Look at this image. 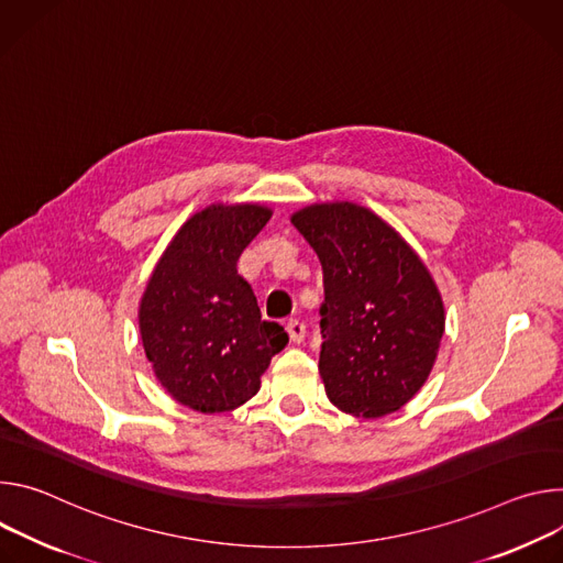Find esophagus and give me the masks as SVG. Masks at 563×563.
I'll return each mask as SVG.
<instances>
[{
    "mask_svg": "<svg viewBox=\"0 0 563 563\" xmlns=\"http://www.w3.org/2000/svg\"><path fill=\"white\" fill-rule=\"evenodd\" d=\"M286 333H288V338H290L292 344H299V342L303 340V335H306V327H303V322H299V320H290V322L286 324Z\"/></svg>",
    "mask_w": 563,
    "mask_h": 563,
    "instance_id": "esophagus-1",
    "label": "esophagus"
}]
</instances>
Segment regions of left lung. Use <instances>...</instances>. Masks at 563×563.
Instances as JSON below:
<instances>
[{
    "instance_id": "8db88e82",
    "label": "left lung",
    "mask_w": 563,
    "mask_h": 563,
    "mask_svg": "<svg viewBox=\"0 0 563 563\" xmlns=\"http://www.w3.org/2000/svg\"><path fill=\"white\" fill-rule=\"evenodd\" d=\"M324 271L320 376L344 413L380 418L427 383L445 333V306L416 250L376 212L351 201L290 217Z\"/></svg>"
}]
</instances>
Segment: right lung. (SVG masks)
Masks as SVG:
<instances>
[{"label": "right lung", "instance_id": "1", "mask_svg": "<svg viewBox=\"0 0 563 563\" xmlns=\"http://www.w3.org/2000/svg\"><path fill=\"white\" fill-rule=\"evenodd\" d=\"M273 217L262 203H212L187 219L156 262L139 331L161 387L183 407L223 413L245 405L288 335L262 320L236 262Z\"/></svg>", "mask_w": 563, "mask_h": 563}]
</instances>
